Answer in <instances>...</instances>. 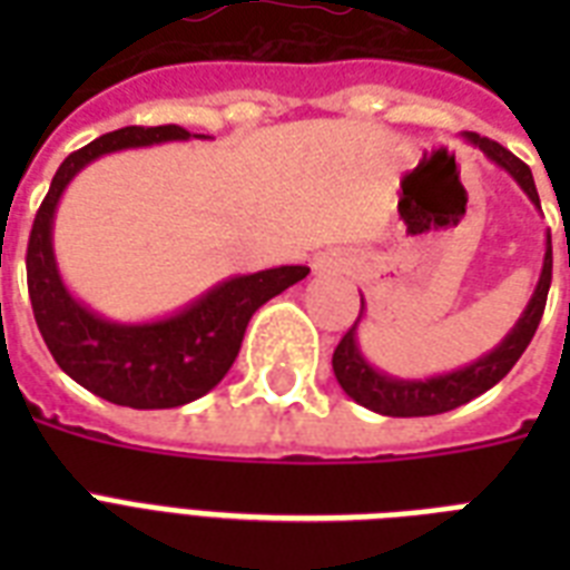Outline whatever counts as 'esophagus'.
Instances as JSON below:
<instances>
[{
  "label": "esophagus",
  "mask_w": 570,
  "mask_h": 570,
  "mask_svg": "<svg viewBox=\"0 0 570 570\" xmlns=\"http://www.w3.org/2000/svg\"><path fill=\"white\" fill-rule=\"evenodd\" d=\"M316 272H320V275H322V272H328V266H322V263H320V266H316Z\"/></svg>",
  "instance_id": "1"
}]
</instances>
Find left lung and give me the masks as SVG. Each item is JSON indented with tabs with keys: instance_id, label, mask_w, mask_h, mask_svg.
I'll list each match as a JSON object with an SVG mask.
<instances>
[{
	"instance_id": "1",
	"label": "left lung",
	"mask_w": 570,
	"mask_h": 570,
	"mask_svg": "<svg viewBox=\"0 0 570 570\" xmlns=\"http://www.w3.org/2000/svg\"><path fill=\"white\" fill-rule=\"evenodd\" d=\"M464 141L479 147L497 168H503L521 186L523 195L530 197L532 206L541 213V200L539 191H535L530 165H523L512 150H505L503 145H497L491 138L476 136V132H464ZM550 275H553V248H550L548 233L539 284L532 289L530 302H527L523 313L512 325V331L491 352L476 357V361H470V364L459 366V370H450V373L425 375V379H399V375L384 373V370H379V366L366 361L361 340H357V328H361V320H364L366 313V304L361 298V316L346 331V337L340 340V346L334 348V361H331L340 387L346 390V396L355 399L357 405L370 407V411L384 416H434L446 414L452 407L468 405L470 399L482 396L485 390L494 387L497 381H503L509 375V370L518 364V357L527 352L532 334L539 328L541 313H544Z\"/></svg>"
}]
</instances>
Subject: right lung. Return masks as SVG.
Segmentation results:
<instances>
[{"label": "right lung", "instance_id": "right-lung-1", "mask_svg": "<svg viewBox=\"0 0 570 570\" xmlns=\"http://www.w3.org/2000/svg\"><path fill=\"white\" fill-rule=\"evenodd\" d=\"M189 138L209 136L163 124L124 127L94 138L61 163L31 224L26 275L40 337L76 384L106 402L138 411L180 407L206 396L239 355L250 316L268 298L311 275L307 266H275L254 275L224 277L180 311L145 322L109 320L70 293L52 248V224L76 174L100 156Z\"/></svg>", "mask_w": 570, "mask_h": 570}]
</instances>
